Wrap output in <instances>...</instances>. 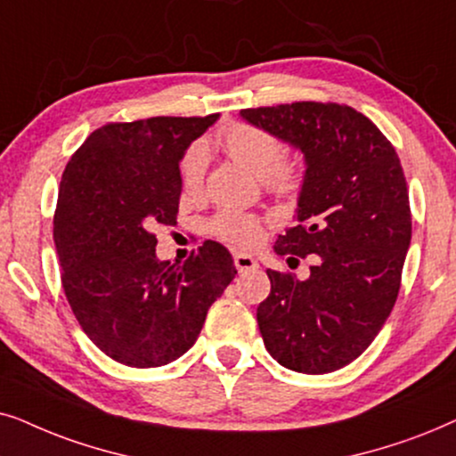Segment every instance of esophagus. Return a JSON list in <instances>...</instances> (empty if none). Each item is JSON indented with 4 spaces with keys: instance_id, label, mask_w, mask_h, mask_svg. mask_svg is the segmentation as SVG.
I'll return each mask as SVG.
<instances>
[{
    "instance_id": "esophagus-1",
    "label": "esophagus",
    "mask_w": 456,
    "mask_h": 456,
    "mask_svg": "<svg viewBox=\"0 0 456 456\" xmlns=\"http://www.w3.org/2000/svg\"><path fill=\"white\" fill-rule=\"evenodd\" d=\"M233 263H235V269H238L240 273H248V271H256L258 269V260L252 258L250 254L235 252L233 254Z\"/></svg>"
}]
</instances>
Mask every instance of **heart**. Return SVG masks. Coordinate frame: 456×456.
<instances>
[{
  "label": "heart",
  "mask_w": 456,
  "mask_h": 456,
  "mask_svg": "<svg viewBox=\"0 0 456 456\" xmlns=\"http://www.w3.org/2000/svg\"><path fill=\"white\" fill-rule=\"evenodd\" d=\"M221 150L256 175L269 191L279 196H289L302 185V167L298 160L283 158L281 142L271 133L254 125L232 123L223 126L216 137ZM206 175V150L202 145H191L181 162V183L187 193H198L204 185ZM212 232L223 240L240 246H254L263 238V224L256 216L244 215L238 210L218 212L212 221Z\"/></svg>",
  "instance_id": "b5f03b06"
}]
</instances>
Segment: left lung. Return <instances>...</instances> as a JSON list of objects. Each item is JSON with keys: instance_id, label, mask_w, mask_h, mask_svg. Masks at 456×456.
Here are the masks:
<instances>
[{"instance_id": "left-lung-1", "label": "left lung", "mask_w": 456, "mask_h": 456, "mask_svg": "<svg viewBox=\"0 0 456 456\" xmlns=\"http://www.w3.org/2000/svg\"><path fill=\"white\" fill-rule=\"evenodd\" d=\"M240 117L305 156L296 227L281 256L317 254L305 281L266 271L271 294L256 319L269 354L321 375L359 359L390 317L411 246L409 191L396 150L350 106L296 102Z\"/></svg>"}]
</instances>
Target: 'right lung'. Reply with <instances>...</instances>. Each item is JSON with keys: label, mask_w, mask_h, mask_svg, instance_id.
<instances>
[{"label": "right lung", "mask_w": 456, "mask_h": 456, "mask_svg": "<svg viewBox=\"0 0 456 456\" xmlns=\"http://www.w3.org/2000/svg\"><path fill=\"white\" fill-rule=\"evenodd\" d=\"M154 117L91 133L60 181L53 241L78 325L126 367L177 361L238 275L229 250L206 241L183 265L156 256V224H175L185 150L216 123Z\"/></svg>", "instance_id": "add662e5"}]
</instances>
